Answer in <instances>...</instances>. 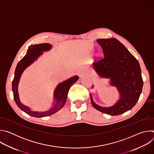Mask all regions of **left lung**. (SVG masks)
Listing matches in <instances>:
<instances>
[{"instance_id":"obj_1","label":"left lung","mask_w":154,"mask_h":154,"mask_svg":"<svg viewBox=\"0 0 154 154\" xmlns=\"http://www.w3.org/2000/svg\"><path fill=\"white\" fill-rule=\"evenodd\" d=\"M96 41L101 46L104 57L94 61V69L100 77L110 79L111 85L115 86L120 93V99L108 108L96 105L90 94L91 102L102 113L119 115L132 108L139 99L143 86L140 66L137 58L117 39H99Z\"/></svg>"}]
</instances>
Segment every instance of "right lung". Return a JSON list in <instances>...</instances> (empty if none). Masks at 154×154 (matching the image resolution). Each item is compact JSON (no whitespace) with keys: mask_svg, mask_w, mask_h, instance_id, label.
Returning <instances> with one entry per match:
<instances>
[{"mask_svg":"<svg viewBox=\"0 0 154 154\" xmlns=\"http://www.w3.org/2000/svg\"><path fill=\"white\" fill-rule=\"evenodd\" d=\"M51 48L52 46L48 43H43L30 46L27 51V54L17 63L14 72V77L12 82V90L14 99L16 105L21 110H23L30 116L36 118L49 116L60 110L66 102L70 87L75 83L79 79L78 76H74L69 79L60 83L57 86L54 92V99L56 100V103L54 107L47 112H32L29 108L20 102L17 91V85L22 73L27 67H28L31 63H32L40 55L42 54V52L49 51Z\"/></svg>","mask_w":154,"mask_h":154,"instance_id":"1","label":"right lung"}]
</instances>
